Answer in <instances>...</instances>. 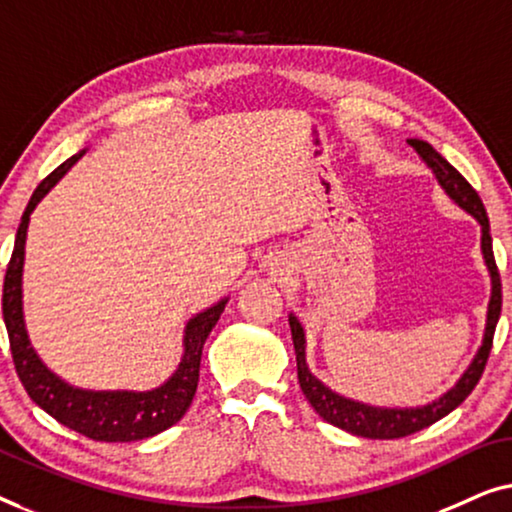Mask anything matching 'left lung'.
<instances>
[{
	"label": "left lung",
	"instance_id": "1",
	"mask_svg": "<svg viewBox=\"0 0 512 512\" xmlns=\"http://www.w3.org/2000/svg\"><path fill=\"white\" fill-rule=\"evenodd\" d=\"M410 146L417 150V155L429 164L434 171L438 183L443 185V190L450 194V199H455L464 211H469L482 227V255H485L487 269L492 273V299H489V311H487V329H485V341H482L478 355L473 357V362L459 383L452 387L448 394H443L441 399L434 403H427L422 408H376L366 406V403L338 397L336 392H331L327 385H322L318 378L308 371L306 366V338L304 329H301L299 320L290 315V329H292V341L294 352H297V378L301 385V392L306 394V399L315 408L322 420H327L334 427L350 431V434L362 436V438H403L415 434L429 424H434L452 413L459 403H462L473 387L478 385V380L485 371V364L492 352L494 343V329L501 315V276L499 266H496L494 250H492V234H489V218L485 206H482L480 194L473 190V185L445 160L441 153H436L427 141L420 139H408Z\"/></svg>",
	"mask_w": 512,
	"mask_h": 512
}]
</instances>
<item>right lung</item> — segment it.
Returning a JSON list of instances; mask_svg holds the SVG:
<instances>
[{
    "mask_svg": "<svg viewBox=\"0 0 512 512\" xmlns=\"http://www.w3.org/2000/svg\"><path fill=\"white\" fill-rule=\"evenodd\" d=\"M76 160L78 155L69 157L53 174L43 178L37 185V190H34L23 218H20L16 246H13L11 262L6 266L2 294V313L6 331H9L13 366H16L20 383H23L25 392L30 394V399L39 408L46 410L50 417H55L57 422L64 424V427L74 429L85 438H92V441H143V438H150L164 429H169L190 408L199 383L201 350H204L206 338L215 327V322H218L220 313L225 311L227 299H222L220 304L211 306L208 311L199 313L197 318L187 322L183 362L174 376H171V380H167V383L153 392H85L69 387L60 378L53 376L41 364L37 352L30 345L23 322V290H20V283H23L25 236L34 206L39 204L43 194L57 183V178Z\"/></svg>",
    "mask_w": 512,
    "mask_h": 512,
    "instance_id": "1",
    "label": "right lung"
}]
</instances>
